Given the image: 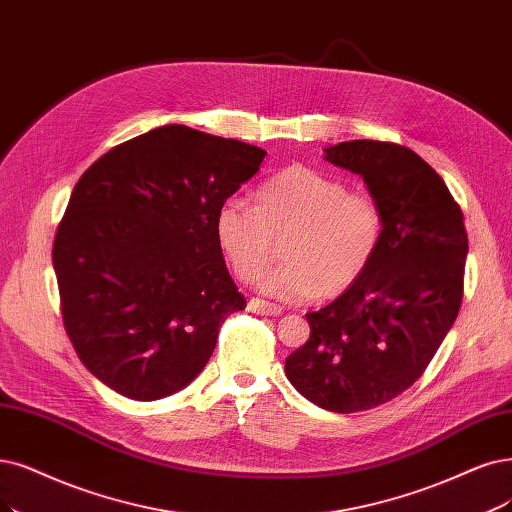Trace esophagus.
Wrapping results in <instances>:
<instances>
[{
    "instance_id": "34e87169",
    "label": "esophagus",
    "mask_w": 512,
    "mask_h": 512,
    "mask_svg": "<svg viewBox=\"0 0 512 512\" xmlns=\"http://www.w3.org/2000/svg\"><path fill=\"white\" fill-rule=\"evenodd\" d=\"M246 308H249V312H255V314H266V316H280L282 312H285V308L278 306V304H270V301H263V299H249V304H246Z\"/></svg>"
}]
</instances>
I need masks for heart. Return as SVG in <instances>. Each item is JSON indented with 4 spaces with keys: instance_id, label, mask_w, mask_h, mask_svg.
Segmentation results:
<instances>
[{
    "instance_id": "heart-1",
    "label": "heart",
    "mask_w": 512,
    "mask_h": 512,
    "mask_svg": "<svg viewBox=\"0 0 512 512\" xmlns=\"http://www.w3.org/2000/svg\"><path fill=\"white\" fill-rule=\"evenodd\" d=\"M255 206L227 198L215 213V240L236 278L249 282L282 240V263L263 274L259 291L306 301L352 289L380 251L386 217L367 192H348L323 170L285 166L255 189Z\"/></svg>"
}]
</instances>
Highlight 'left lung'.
Wrapping results in <instances>:
<instances>
[{
  "label": "left lung",
  "instance_id": "left-lung-1",
  "mask_svg": "<svg viewBox=\"0 0 512 512\" xmlns=\"http://www.w3.org/2000/svg\"><path fill=\"white\" fill-rule=\"evenodd\" d=\"M325 160L361 175L380 202V251L352 289L308 312V342L287 356L289 382L335 413L373 409L426 371L464 295V215L437 170L409 147L344 141Z\"/></svg>",
  "mask_w": 512,
  "mask_h": 512
}]
</instances>
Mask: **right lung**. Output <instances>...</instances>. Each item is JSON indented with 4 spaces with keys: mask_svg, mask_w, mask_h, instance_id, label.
Wrapping results in <instances>:
<instances>
[{
    "mask_svg": "<svg viewBox=\"0 0 512 512\" xmlns=\"http://www.w3.org/2000/svg\"><path fill=\"white\" fill-rule=\"evenodd\" d=\"M266 158L183 124L120 143L75 183L52 246L63 325L111 390L158 401L196 380L246 299L215 213Z\"/></svg>",
    "mask_w": 512,
    "mask_h": 512,
    "instance_id": "add662e5",
    "label": "right lung"
}]
</instances>
